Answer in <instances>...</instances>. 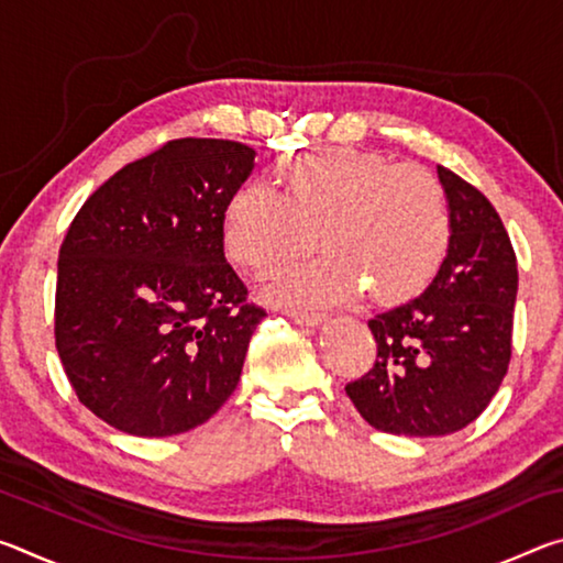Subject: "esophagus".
<instances>
[{
	"label": "esophagus",
	"instance_id": "1",
	"mask_svg": "<svg viewBox=\"0 0 563 563\" xmlns=\"http://www.w3.org/2000/svg\"><path fill=\"white\" fill-rule=\"evenodd\" d=\"M288 318L305 328H318L325 322V316H322V312H308V310H288Z\"/></svg>",
	"mask_w": 563,
	"mask_h": 563
}]
</instances>
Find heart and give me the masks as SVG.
I'll return each instance as SVG.
<instances>
[{
	"instance_id": "heart-1",
	"label": "heart",
	"mask_w": 563,
	"mask_h": 563,
	"mask_svg": "<svg viewBox=\"0 0 563 563\" xmlns=\"http://www.w3.org/2000/svg\"><path fill=\"white\" fill-rule=\"evenodd\" d=\"M280 194L245 184L225 206V247L261 278H275L318 243L328 255L280 285L290 305H335L360 285L377 305L424 290L452 243L446 194L432 170L375 151L318 148L283 158Z\"/></svg>"
}]
</instances>
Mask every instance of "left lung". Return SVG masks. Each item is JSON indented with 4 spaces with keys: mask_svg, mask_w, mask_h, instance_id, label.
Here are the masks:
<instances>
[{
    "mask_svg": "<svg viewBox=\"0 0 563 563\" xmlns=\"http://www.w3.org/2000/svg\"><path fill=\"white\" fill-rule=\"evenodd\" d=\"M452 243L422 295L367 322L377 360L345 387L379 432L442 437L479 417L511 357L517 255L499 213L472 184L437 166Z\"/></svg>",
    "mask_w": 563,
    "mask_h": 563,
    "instance_id": "obj_1",
    "label": "left lung"
}]
</instances>
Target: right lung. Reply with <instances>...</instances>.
Instances as JSON below:
<instances>
[{
	"label": "right lung",
	"instance_id": "obj_1",
	"mask_svg": "<svg viewBox=\"0 0 563 563\" xmlns=\"http://www.w3.org/2000/svg\"><path fill=\"white\" fill-rule=\"evenodd\" d=\"M255 151L176 139L99 186L66 231L54 335L76 397L117 430L170 437L233 395L265 318L225 263L223 221Z\"/></svg>",
	"mask_w": 563,
	"mask_h": 563
}]
</instances>
